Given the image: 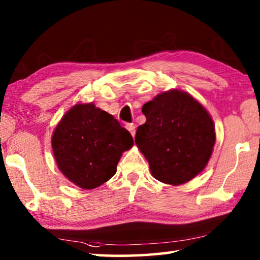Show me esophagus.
<instances>
[{
    "label": "esophagus",
    "mask_w": 260,
    "mask_h": 260,
    "mask_svg": "<svg viewBox=\"0 0 260 260\" xmlns=\"http://www.w3.org/2000/svg\"><path fill=\"white\" fill-rule=\"evenodd\" d=\"M126 128L129 131V133H131L132 136H133V138H134V136H135V126H134L133 124H127V125H126Z\"/></svg>",
    "instance_id": "34e87169"
}]
</instances>
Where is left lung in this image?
Instances as JSON below:
<instances>
[{
	"instance_id": "obj_1",
	"label": "left lung",
	"mask_w": 260,
	"mask_h": 260,
	"mask_svg": "<svg viewBox=\"0 0 260 260\" xmlns=\"http://www.w3.org/2000/svg\"><path fill=\"white\" fill-rule=\"evenodd\" d=\"M146 124L135 143L149 162L152 177L180 186L205 169L215 143L212 117L192 96L179 89L161 91L143 105Z\"/></svg>"
}]
</instances>
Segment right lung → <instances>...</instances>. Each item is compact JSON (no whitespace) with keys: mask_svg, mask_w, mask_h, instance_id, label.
<instances>
[{"mask_svg":"<svg viewBox=\"0 0 260 260\" xmlns=\"http://www.w3.org/2000/svg\"><path fill=\"white\" fill-rule=\"evenodd\" d=\"M133 144L129 132L94 103L73 105L51 136L59 171L82 189L98 188L111 179L122 152Z\"/></svg>","mask_w":260,"mask_h":260,"instance_id":"add662e5","label":"right lung"}]
</instances>
